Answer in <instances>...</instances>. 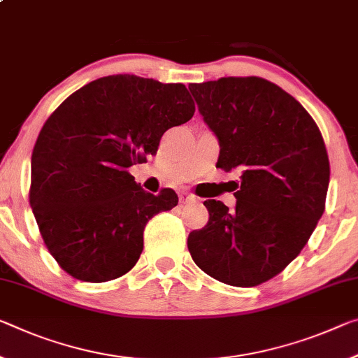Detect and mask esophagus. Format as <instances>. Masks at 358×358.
Segmentation results:
<instances>
[{"instance_id": "esophagus-1", "label": "esophagus", "mask_w": 358, "mask_h": 358, "mask_svg": "<svg viewBox=\"0 0 358 358\" xmlns=\"http://www.w3.org/2000/svg\"><path fill=\"white\" fill-rule=\"evenodd\" d=\"M196 197L189 194V192H181L180 194V203H189V202H194Z\"/></svg>"}]
</instances>
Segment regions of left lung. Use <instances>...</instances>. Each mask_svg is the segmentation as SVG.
I'll return each instance as SVG.
<instances>
[{"instance_id":"obj_1","label":"left lung","mask_w":358,"mask_h":358,"mask_svg":"<svg viewBox=\"0 0 358 358\" xmlns=\"http://www.w3.org/2000/svg\"><path fill=\"white\" fill-rule=\"evenodd\" d=\"M217 135V167L239 172L236 207L210 199L208 223L188 237L194 263L232 287L279 274L308 243L325 210L330 161L314 119L263 78L189 84Z\"/></svg>"}]
</instances>
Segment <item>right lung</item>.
Returning <instances> with one entry per match:
<instances>
[{
	"label": "right lung",
	"instance_id": "1",
	"mask_svg": "<svg viewBox=\"0 0 358 358\" xmlns=\"http://www.w3.org/2000/svg\"><path fill=\"white\" fill-rule=\"evenodd\" d=\"M194 110L183 84L113 75L76 90L49 116L31 155L30 206L62 269L100 283L134 268L146 223L178 196L143 191L127 169L155 156L164 132Z\"/></svg>",
	"mask_w": 358,
	"mask_h": 358
}]
</instances>
